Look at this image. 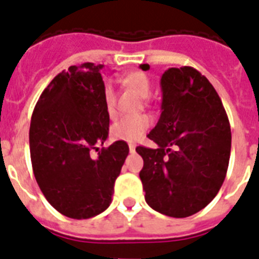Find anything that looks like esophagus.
Instances as JSON below:
<instances>
[{
  "label": "esophagus",
  "mask_w": 259,
  "mask_h": 259,
  "mask_svg": "<svg viewBox=\"0 0 259 259\" xmlns=\"http://www.w3.org/2000/svg\"><path fill=\"white\" fill-rule=\"evenodd\" d=\"M128 147H130V151L134 152V151H135L136 146H135V144H134V143H130V144H128Z\"/></svg>",
  "instance_id": "34e87169"
}]
</instances>
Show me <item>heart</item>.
Returning <instances> with one entry per match:
<instances>
[{
  "instance_id": "1",
  "label": "heart",
  "mask_w": 259,
  "mask_h": 259,
  "mask_svg": "<svg viewBox=\"0 0 259 259\" xmlns=\"http://www.w3.org/2000/svg\"><path fill=\"white\" fill-rule=\"evenodd\" d=\"M124 85L139 94L142 98H148L151 94L152 83L151 79L146 73L134 71L127 74L123 78ZM104 102L105 111L109 117H113L116 113V93L111 83H105L104 86ZM150 127V119L144 115L127 116L121 117L113 123L111 128V135L115 140H124V142H136L146 134Z\"/></svg>"
}]
</instances>
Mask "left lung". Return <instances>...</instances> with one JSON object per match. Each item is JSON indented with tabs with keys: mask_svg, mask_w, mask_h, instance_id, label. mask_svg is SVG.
<instances>
[{
	"mask_svg": "<svg viewBox=\"0 0 259 259\" xmlns=\"http://www.w3.org/2000/svg\"><path fill=\"white\" fill-rule=\"evenodd\" d=\"M161 86V117L147 135L158 147H136L143 158L139 177L152 209L188 218L205 208L223 185L231 128L215 88L193 67H170Z\"/></svg>",
	"mask_w": 259,
	"mask_h": 259,
	"instance_id": "8db88e82",
	"label": "left lung"
}]
</instances>
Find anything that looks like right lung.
I'll list each match as a JSON object with an SVG mask.
<instances>
[{
  "label": "right lung",
  "mask_w": 259,
  "mask_h": 259,
  "mask_svg": "<svg viewBox=\"0 0 259 259\" xmlns=\"http://www.w3.org/2000/svg\"><path fill=\"white\" fill-rule=\"evenodd\" d=\"M102 65L70 66L48 83L32 113L29 150L36 182L47 201L71 219L107 209L130 148L124 140L101 148L109 134Z\"/></svg>",
  "instance_id": "add662e5"
}]
</instances>
